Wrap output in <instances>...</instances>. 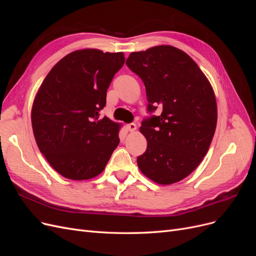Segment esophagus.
<instances>
[{
  "label": "esophagus",
  "instance_id": "obj_1",
  "mask_svg": "<svg viewBox=\"0 0 256 256\" xmlns=\"http://www.w3.org/2000/svg\"><path fill=\"white\" fill-rule=\"evenodd\" d=\"M127 127V129L129 130V131H131V132H132V131H134L136 129V125L134 122H130V124H128V125L126 126Z\"/></svg>",
  "mask_w": 256,
  "mask_h": 256
}]
</instances>
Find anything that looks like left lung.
Masks as SVG:
<instances>
[{
	"instance_id": "left-lung-1",
	"label": "left lung",
	"mask_w": 256,
	"mask_h": 256,
	"mask_svg": "<svg viewBox=\"0 0 256 256\" xmlns=\"http://www.w3.org/2000/svg\"><path fill=\"white\" fill-rule=\"evenodd\" d=\"M146 90L147 113L141 132L146 152L138 168L154 182L171 184L192 173L210 146L216 104L210 83L187 53L172 46L132 52L126 60ZM160 106L162 112H153Z\"/></svg>"
}]
</instances>
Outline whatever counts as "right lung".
<instances>
[{"instance_id": "1", "label": "right lung", "mask_w": 256, "mask_h": 256, "mask_svg": "<svg viewBox=\"0 0 256 256\" xmlns=\"http://www.w3.org/2000/svg\"><path fill=\"white\" fill-rule=\"evenodd\" d=\"M122 52L84 49L67 54L46 76L32 108L38 148L58 173L84 180L102 173L120 143V125L99 112L122 67Z\"/></svg>"}]
</instances>
